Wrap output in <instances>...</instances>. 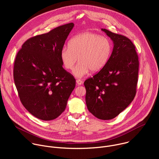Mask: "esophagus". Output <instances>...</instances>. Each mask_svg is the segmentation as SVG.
I'll list each match as a JSON object with an SVG mask.
<instances>
[{
  "label": "esophagus",
  "instance_id": "34e87169",
  "mask_svg": "<svg viewBox=\"0 0 159 159\" xmlns=\"http://www.w3.org/2000/svg\"><path fill=\"white\" fill-rule=\"evenodd\" d=\"M76 82H77V85H82V84H83V81H82V80H81L80 79H77V80H76Z\"/></svg>",
  "mask_w": 159,
  "mask_h": 159
}]
</instances>
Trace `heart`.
<instances>
[{"mask_svg": "<svg viewBox=\"0 0 159 159\" xmlns=\"http://www.w3.org/2000/svg\"><path fill=\"white\" fill-rule=\"evenodd\" d=\"M112 51V43L109 38L99 34L86 32L74 36L69 47L60 51V58L66 70H72L79 58V63L74 75L80 78L90 70L93 73L101 70L107 63Z\"/></svg>", "mask_w": 159, "mask_h": 159, "instance_id": "obj_1", "label": "heart"}]
</instances>
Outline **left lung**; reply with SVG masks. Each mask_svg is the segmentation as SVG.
I'll return each instance as SVG.
<instances>
[{
	"mask_svg": "<svg viewBox=\"0 0 159 159\" xmlns=\"http://www.w3.org/2000/svg\"><path fill=\"white\" fill-rule=\"evenodd\" d=\"M114 43L103 69L84 82L88 110L96 118H115L133 100L138 82L139 61L135 46L125 36L102 29Z\"/></svg>",
	"mask_w": 159,
	"mask_h": 159,
	"instance_id": "obj_1",
	"label": "left lung"
}]
</instances>
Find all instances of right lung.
I'll return each instance as SVG.
<instances>
[{
  "label": "right lung",
  "mask_w": 159,
  "mask_h": 159,
  "mask_svg": "<svg viewBox=\"0 0 159 159\" xmlns=\"http://www.w3.org/2000/svg\"><path fill=\"white\" fill-rule=\"evenodd\" d=\"M73 22L27 39L16 55L13 76L20 101L32 115L49 121L65 111L75 79L62 66L60 51Z\"/></svg>",
  "instance_id": "add662e5"
}]
</instances>
